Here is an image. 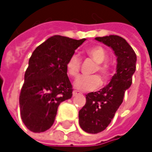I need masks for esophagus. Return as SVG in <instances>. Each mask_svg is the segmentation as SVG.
<instances>
[{"label":"esophagus","mask_w":152,"mask_h":152,"mask_svg":"<svg viewBox=\"0 0 152 152\" xmlns=\"http://www.w3.org/2000/svg\"><path fill=\"white\" fill-rule=\"evenodd\" d=\"M79 94H80V92L78 91H73V96L74 97H76V96L79 95Z\"/></svg>","instance_id":"1"}]
</instances>
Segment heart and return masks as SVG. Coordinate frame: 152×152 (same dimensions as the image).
Segmentation results:
<instances>
[{"mask_svg":"<svg viewBox=\"0 0 152 152\" xmlns=\"http://www.w3.org/2000/svg\"><path fill=\"white\" fill-rule=\"evenodd\" d=\"M85 53L93 60L97 66L94 69V71H99L104 77H106L109 74V67L104 61L106 60L107 53L106 51L100 46H95L86 49ZM81 60L80 58L74 54L69 57L66 63V70L68 75L71 77H76L80 70ZM101 84V80L97 75L92 76H79L74 83V87L81 91H91L97 90Z\"/></svg>","mask_w":152,"mask_h":152,"instance_id":"obj_1","label":"heart"}]
</instances>
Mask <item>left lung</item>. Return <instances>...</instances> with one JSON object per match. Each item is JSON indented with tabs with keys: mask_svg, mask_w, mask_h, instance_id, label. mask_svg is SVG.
Instances as JSON below:
<instances>
[{
	"mask_svg": "<svg viewBox=\"0 0 152 152\" xmlns=\"http://www.w3.org/2000/svg\"><path fill=\"white\" fill-rule=\"evenodd\" d=\"M95 39L113 49L117 66L110 83L99 91L88 93L85 105L79 111L80 127L90 134L99 133L110 124L123 101L125 91L132 83L137 63L135 51L123 38L109 35Z\"/></svg>",
	"mask_w": 152,
	"mask_h": 152,
	"instance_id": "1",
	"label": "left lung"
}]
</instances>
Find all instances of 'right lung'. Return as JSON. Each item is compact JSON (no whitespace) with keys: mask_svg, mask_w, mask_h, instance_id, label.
Instances as JSON below:
<instances>
[{"mask_svg":"<svg viewBox=\"0 0 152 152\" xmlns=\"http://www.w3.org/2000/svg\"><path fill=\"white\" fill-rule=\"evenodd\" d=\"M85 40L55 35L32 53L19 97L21 118L29 130L40 133L49 129L59 105L71 99L66 63Z\"/></svg>","mask_w":152,"mask_h":152,"instance_id":"obj_1","label":"right lung"}]
</instances>
